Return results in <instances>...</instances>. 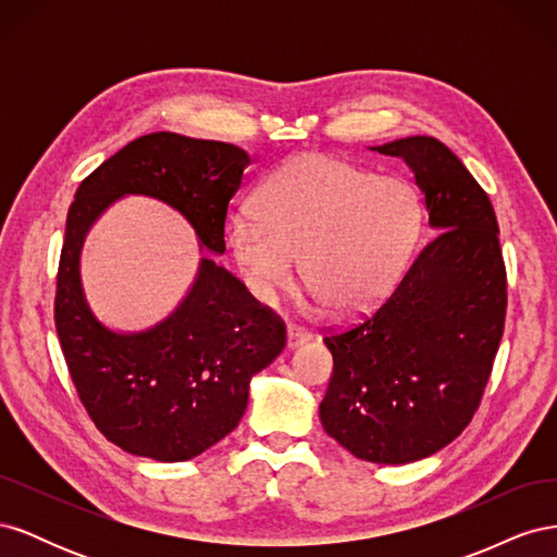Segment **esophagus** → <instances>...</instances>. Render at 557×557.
Instances as JSON below:
<instances>
[{"instance_id":"obj_1","label":"esophagus","mask_w":557,"mask_h":557,"mask_svg":"<svg viewBox=\"0 0 557 557\" xmlns=\"http://www.w3.org/2000/svg\"><path fill=\"white\" fill-rule=\"evenodd\" d=\"M309 342H311V332H307L305 327H297V325L288 327V348H299Z\"/></svg>"}]
</instances>
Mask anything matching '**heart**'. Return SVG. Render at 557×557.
I'll return each instance as SVG.
<instances>
[{"mask_svg":"<svg viewBox=\"0 0 557 557\" xmlns=\"http://www.w3.org/2000/svg\"><path fill=\"white\" fill-rule=\"evenodd\" d=\"M423 227V205L397 176L305 153L269 174L256 211L230 221L227 246L250 293L272 299L299 276L332 313L364 311L393 288Z\"/></svg>","mask_w":557,"mask_h":557,"instance_id":"heart-1","label":"heart"}]
</instances>
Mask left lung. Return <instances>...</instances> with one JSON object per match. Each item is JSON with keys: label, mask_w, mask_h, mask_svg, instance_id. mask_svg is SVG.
<instances>
[{"label": "left lung", "mask_w": 557, "mask_h": 557, "mask_svg": "<svg viewBox=\"0 0 557 557\" xmlns=\"http://www.w3.org/2000/svg\"><path fill=\"white\" fill-rule=\"evenodd\" d=\"M401 158L440 234L383 305L325 336L334 369L320 423L356 458L407 465L450 444L479 409L507 315L495 209L434 137L374 146Z\"/></svg>", "instance_id": "8db88e82"}]
</instances>
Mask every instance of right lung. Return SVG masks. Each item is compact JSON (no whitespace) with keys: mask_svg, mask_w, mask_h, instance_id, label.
Listing matches in <instances>:
<instances>
[{"mask_svg":"<svg viewBox=\"0 0 557 557\" xmlns=\"http://www.w3.org/2000/svg\"><path fill=\"white\" fill-rule=\"evenodd\" d=\"M248 164L250 156L234 144L146 134L99 164L66 213L55 293L60 346L92 423L132 455L183 462L227 436L246 411L250 379L283 350L285 325L206 252L170 317L141 333H115L82 293V242L117 198L144 194L194 225L200 251L221 256L230 199Z\"/></svg>","mask_w":557,"mask_h":557,"instance_id":"add662e5","label":"right lung"}]
</instances>
